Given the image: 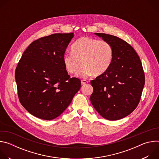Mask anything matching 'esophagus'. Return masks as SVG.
Masks as SVG:
<instances>
[{
    "label": "esophagus",
    "instance_id": "obj_1",
    "mask_svg": "<svg viewBox=\"0 0 159 159\" xmlns=\"http://www.w3.org/2000/svg\"><path fill=\"white\" fill-rule=\"evenodd\" d=\"M87 83H88V81H87L85 80H81V84L82 85H85Z\"/></svg>",
    "mask_w": 159,
    "mask_h": 159
}]
</instances>
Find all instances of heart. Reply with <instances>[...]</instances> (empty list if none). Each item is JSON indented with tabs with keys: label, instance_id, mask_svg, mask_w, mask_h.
I'll use <instances>...</instances> for the list:
<instances>
[{
	"label": "heart",
	"instance_id": "b5f03b06",
	"mask_svg": "<svg viewBox=\"0 0 159 159\" xmlns=\"http://www.w3.org/2000/svg\"><path fill=\"white\" fill-rule=\"evenodd\" d=\"M71 50L72 53L64 55L63 65L69 74H76L82 63L84 66L78 74L81 77L92 74L99 76L105 73L111 66L114 55L109 41L86 36L76 40Z\"/></svg>",
	"mask_w": 159,
	"mask_h": 159
}]
</instances>
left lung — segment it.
I'll list each match as a JSON object with an SVG mask.
<instances>
[{"label":"left lung","mask_w":159,"mask_h":159,"mask_svg":"<svg viewBox=\"0 0 159 159\" xmlns=\"http://www.w3.org/2000/svg\"><path fill=\"white\" fill-rule=\"evenodd\" d=\"M109 41L113 48L108 70L91 80L94 91L90 99L104 118L122 119L137 107L145 85V74L137 52L122 39L105 33H94Z\"/></svg>","instance_id":"left-lung-1"}]
</instances>
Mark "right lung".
Here are the masks:
<instances>
[{
  "label": "right lung",
  "mask_w": 159,
  "mask_h": 159,
  "mask_svg": "<svg viewBox=\"0 0 159 159\" xmlns=\"http://www.w3.org/2000/svg\"><path fill=\"white\" fill-rule=\"evenodd\" d=\"M74 33H56L31 43L15 72L19 101L32 115L52 120L69 106L81 82L70 78L63 62Z\"/></svg>",
  "instance_id": "obj_1"
}]
</instances>
